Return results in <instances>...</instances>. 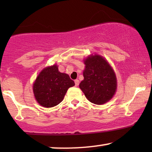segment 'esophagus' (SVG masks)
<instances>
[{
	"mask_svg": "<svg viewBox=\"0 0 152 152\" xmlns=\"http://www.w3.org/2000/svg\"><path fill=\"white\" fill-rule=\"evenodd\" d=\"M74 82H75V85H76V86H78V85H79V80L76 79L74 81Z\"/></svg>",
	"mask_w": 152,
	"mask_h": 152,
	"instance_id": "esophagus-1",
	"label": "esophagus"
}]
</instances>
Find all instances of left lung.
I'll return each instance as SVG.
<instances>
[{
    "label": "left lung",
    "instance_id": "1",
    "mask_svg": "<svg viewBox=\"0 0 152 152\" xmlns=\"http://www.w3.org/2000/svg\"><path fill=\"white\" fill-rule=\"evenodd\" d=\"M83 80L79 84L85 96L97 105L111 100L117 88V80L114 69L102 56L91 54L83 60Z\"/></svg>",
    "mask_w": 152,
    "mask_h": 152
}]
</instances>
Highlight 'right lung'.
I'll return each instance as SVG.
<instances>
[{"label": "right lung", "instance_id": "1", "mask_svg": "<svg viewBox=\"0 0 152 152\" xmlns=\"http://www.w3.org/2000/svg\"><path fill=\"white\" fill-rule=\"evenodd\" d=\"M75 85L68 74L61 73L56 64L44 68L35 80L33 91L41 106L50 108L60 104L67 90Z\"/></svg>", "mask_w": 152, "mask_h": 152}]
</instances>
